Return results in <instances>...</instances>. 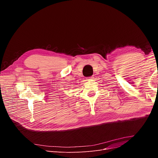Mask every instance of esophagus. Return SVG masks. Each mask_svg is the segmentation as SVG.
<instances>
[{
  "label": "esophagus",
  "instance_id": "34e87169",
  "mask_svg": "<svg viewBox=\"0 0 158 158\" xmlns=\"http://www.w3.org/2000/svg\"><path fill=\"white\" fill-rule=\"evenodd\" d=\"M89 79H94V77L93 76H91V77H89Z\"/></svg>",
  "mask_w": 158,
  "mask_h": 158
}]
</instances>
